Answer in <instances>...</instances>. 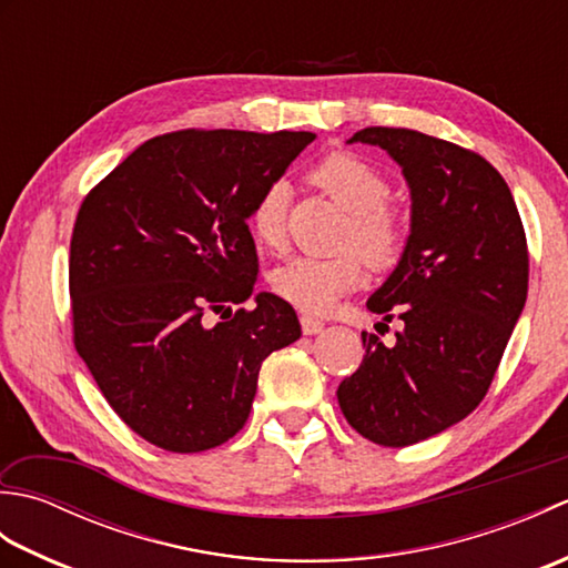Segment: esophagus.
<instances>
[{"label":"esophagus","mask_w":568,"mask_h":568,"mask_svg":"<svg viewBox=\"0 0 568 568\" xmlns=\"http://www.w3.org/2000/svg\"><path fill=\"white\" fill-rule=\"evenodd\" d=\"M300 324H303V332L305 334H320L322 329H324V322L322 320H315V317H310V315H303L300 317Z\"/></svg>","instance_id":"obj_1"}]
</instances>
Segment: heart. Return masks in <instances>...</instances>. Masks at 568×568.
Here are the masks:
<instances>
[{"mask_svg": "<svg viewBox=\"0 0 568 568\" xmlns=\"http://www.w3.org/2000/svg\"><path fill=\"white\" fill-rule=\"evenodd\" d=\"M312 183L348 212L342 248H354L332 258L297 256L271 273L273 293L310 315H327L336 300L361 283L364 261L383 271L400 258L405 246V222L390 207V183L376 165L354 153H332L312 168ZM287 185L275 180L253 202L248 226L265 248L285 244Z\"/></svg>", "mask_w": 568, "mask_h": 568, "instance_id": "obj_1", "label": "heart"}]
</instances>
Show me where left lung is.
Returning a JSON list of instances; mask_svg holds the SVG:
<instances>
[{"label": "left lung", "mask_w": 568, "mask_h": 568, "mask_svg": "<svg viewBox=\"0 0 568 568\" xmlns=\"http://www.w3.org/2000/svg\"><path fill=\"white\" fill-rule=\"evenodd\" d=\"M354 141L403 168L413 216L400 261L366 303L383 322L403 320V332L393 346L361 334L366 356L336 397L361 437L409 446L486 397L527 300V239L508 183L478 153L393 126Z\"/></svg>", "instance_id": "8db88e82"}]
</instances>
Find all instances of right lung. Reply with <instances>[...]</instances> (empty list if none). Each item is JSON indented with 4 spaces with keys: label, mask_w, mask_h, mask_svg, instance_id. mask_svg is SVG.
<instances>
[{
    "label": "right lung",
    "mask_w": 568,
    "mask_h": 568,
    "mask_svg": "<svg viewBox=\"0 0 568 568\" xmlns=\"http://www.w3.org/2000/svg\"><path fill=\"white\" fill-rule=\"evenodd\" d=\"M312 141L310 131H173L141 143L80 204L72 342L114 413L165 452L232 439L263 358L303 334L273 293L253 310L232 305L256 285L253 202Z\"/></svg>",
    "instance_id": "1"
}]
</instances>
